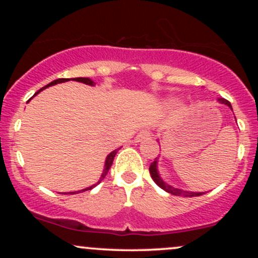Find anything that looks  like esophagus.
I'll list each match as a JSON object with an SVG mask.
<instances>
[{"label": "esophagus", "instance_id": "esophagus-1", "mask_svg": "<svg viewBox=\"0 0 258 258\" xmlns=\"http://www.w3.org/2000/svg\"><path fill=\"white\" fill-rule=\"evenodd\" d=\"M150 136H152V132H150L149 130H147V128L141 130V131L138 132V135L136 136V142H142V141H144V139L149 138Z\"/></svg>", "mask_w": 258, "mask_h": 258}]
</instances>
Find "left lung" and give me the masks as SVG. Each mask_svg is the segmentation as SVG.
<instances>
[{"mask_svg":"<svg viewBox=\"0 0 258 258\" xmlns=\"http://www.w3.org/2000/svg\"><path fill=\"white\" fill-rule=\"evenodd\" d=\"M218 102L222 103V104H226L229 106L230 109H232V104H230L229 102H228L227 99L224 98H218ZM233 110V109H232ZM149 172H150V176H152V178L154 182L158 184L160 188L164 189L165 191H167V193L172 194V195H176V197H184V198H191V197H200V195L205 194V193H195V191H186V190H183V189H178V188H174V186L167 184V183H165L164 180L161 179V177L159 176V172H158V160H154V161L150 164V167H149Z\"/></svg>","mask_w":258,"mask_h":258,"instance_id":"left-lung-1","label":"left lung"}]
</instances>
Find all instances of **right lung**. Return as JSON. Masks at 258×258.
I'll list each match as a JSON object with an SVG mask.
<instances>
[{"mask_svg": "<svg viewBox=\"0 0 258 258\" xmlns=\"http://www.w3.org/2000/svg\"><path fill=\"white\" fill-rule=\"evenodd\" d=\"M70 79H58V80H54V81H52L51 84H48L47 86H44V87H42L41 88L40 91H37L36 93L34 94V96H36L37 93H40L41 91L42 90H44V88H47V87H49V86H53V85H55V84H60V82H65V81H69ZM72 80H74V81H79V82H82V84H86V85H90V86H94L96 84H94L93 81H92L91 79H88V78H75V79H72ZM120 150V148L119 149H116V150H114V152H111L110 154H109L108 156H106V160H105V166H104V170H103V173H102V176H100V178H99V180L98 182L96 183V184H93V185H91V186H88V188H86V189H82V190H78V191H70L69 194H78V193H81V191H85V190H88V189H92L93 188V186H96L97 184H98V183H100L102 182L103 179L105 178V176H106V173H108V171H109V168L111 167V165H112V161H114V158H115V155H116V153L119 152ZM65 194V193H64Z\"/></svg>", "mask_w": 258, "mask_h": 258, "instance_id": "1", "label": "right lung"}]
</instances>
